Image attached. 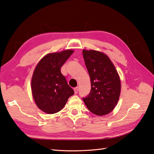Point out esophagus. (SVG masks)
Returning a JSON list of instances; mask_svg holds the SVG:
<instances>
[{"label":"esophagus","mask_w":154,"mask_h":154,"mask_svg":"<svg viewBox=\"0 0 154 154\" xmlns=\"http://www.w3.org/2000/svg\"><path fill=\"white\" fill-rule=\"evenodd\" d=\"M78 89H79V87H75L74 89V91H75V94H77L78 92Z\"/></svg>","instance_id":"esophagus-1"}]
</instances>
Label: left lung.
Instances as JSON below:
<instances>
[{"instance_id": "1", "label": "left lung", "mask_w": 154, "mask_h": 154, "mask_svg": "<svg viewBox=\"0 0 154 154\" xmlns=\"http://www.w3.org/2000/svg\"><path fill=\"white\" fill-rule=\"evenodd\" d=\"M89 72L91 89L83 100L87 109L98 116L112 111L119 101L120 80L115 67L106 55L94 50H83Z\"/></svg>"}]
</instances>
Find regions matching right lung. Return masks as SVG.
Here are the masks:
<instances>
[{"label": "right lung", "instance_id": "obj_1", "mask_svg": "<svg viewBox=\"0 0 154 154\" xmlns=\"http://www.w3.org/2000/svg\"><path fill=\"white\" fill-rule=\"evenodd\" d=\"M73 50H67L49 54L39 62L32 79V91L38 107L48 114L60 111L67 99L74 94L66 79L61 73V67Z\"/></svg>", "mask_w": 154, "mask_h": 154}]
</instances>
